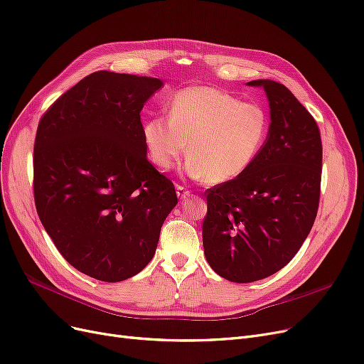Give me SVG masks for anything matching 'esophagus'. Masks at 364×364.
I'll use <instances>...</instances> for the list:
<instances>
[{"mask_svg": "<svg viewBox=\"0 0 364 364\" xmlns=\"http://www.w3.org/2000/svg\"><path fill=\"white\" fill-rule=\"evenodd\" d=\"M177 195L180 199H187L189 196H192V192L187 191L184 186H177Z\"/></svg>", "mask_w": 364, "mask_h": 364, "instance_id": "34e87169", "label": "esophagus"}]
</instances>
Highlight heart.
Returning a JSON list of instances; mask_svg holds the SVG:
<instances>
[{"label":"heart","mask_w":364,"mask_h":364,"mask_svg":"<svg viewBox=\"0 0 364 364\" xmlns=\"http://www.w3.org/2000/svg\"><path fill=\"white\" fill-rule=\"evenodd\" d=\"M270 130L262 106L231 92L189 87L175 94L166 117L144 124V142L153 164L169 171L187 153L186 171L195 180L223 184L243 175L257 160Z\"/></svg>","instance_id":"obj_1"}]
</instances>
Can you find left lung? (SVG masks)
<instances>
[{
    "label": "left lung",
    "instance_id": "left-lung-1",
    "mask_svg": "<svg viewBox=\"0 0 364 364\" xmlns=\"http://www.w3.org/2000/svg\"><path fill=\"white\" fill-rule=\"evenodd\" d=\"M270 130L253 165L207 191L204 253L219 276L261 280L284 268L311 232L319 205L322 144L315 118L276 80L258 79Z\"/></svg>",
    "mask_w": 364,
    "mask_h": 364
}]
</instances>
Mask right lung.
<instances>
[{
  "label": "right lung",
  "instance_id": "right-lung-1",
  "mask_svg": "<svg viewBox=\"0 0 364 364\" xmlns=\"http://www.w3.org/2000/svg\"><path fill=\"white\" fill-rule=\"evenodd\" d=\"M160 79L94 72L38 121L34 203L63 258L102 282L144 270L178 199L146 159L141 111Z\"/></svg>",
  "mask_w": 364,
  "mask_h": 364
}]
</instances>
